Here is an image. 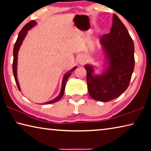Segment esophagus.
Listing matches in <instances>:
<instances>
[{"mask_svg": "<svg viewBox=\"0 0 151 151\" xmlns=\"http://www.w3.org/2000/svg\"><path fill=\"white\" fill-rule=\"evenodd\" d=\"M78 63L81 64V65H83V64L85 63V58L83 57V56H81L78 58Z\"/></svg>", "mask_w": 151, "mask_h": 151, "instance_id": "obj_1", "label": "esophagus"}]
</instances>
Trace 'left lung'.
<instances>
[{
	"instance_id": "obj_1",
	"label": "left lung",
	"mask_w": 151,
	"mask_h": 151,
	"mask_svg": "<svg viewBox=\"0 0 151 151\" xmlns=\"http://www.w3.org/2000/svg\"><path fill=\"white\" fill-rule=\"evenodd\" d=\"M106 67L102 75H94L91 65H86V83L94 100L108 102L127 90L134 67V47L126 27L115 14L109 34L100 39Z\"/></svg>"
}]
</instances>
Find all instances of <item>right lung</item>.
I'll list each match as a JSON object with an SVG mask.
<instances>
[{"label":"right lung","mask_w":151,"mask_h":151,"mask_svg":"<svg viewBox=\"0 0 151 151\" xmlns=\"http://www.w3.org/2000/svg\"><path fill=\"white\" fill-rule=\"evenodd\" d=\"M37 24V22H36L35 20H31V21L28 22V23L25 25V26L22 28V30H20L19 35H18V38L16 42H15L14 46V49H13V63H12V71H13V75H14V77L15 79V82H16L18 88L19 90L20 91V86L19 84V82H18V79H17V58H18V52H19V48L20 47V46L22 45V42L23 41L25 37L27 34L28 30H29L31 28L33 27H35V25ZM76 68V67H74L73 69H71L70 70L68 71V72L65 74L63 76V83H62V87H61V90L60 92L59 95H58L57 97H56L55 99H53L52 101H50L48 102H47V103H45L43 104H52V103H55L56 102H57L60 100V99L62 98L64 93H65V86H66V83L67 81L68 77H69L70 75H71L73 71L75 70Z\"/></svg>","instance_id":"obj_1"}]
</instances>
